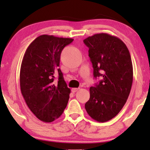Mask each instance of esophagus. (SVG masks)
<instances>
[{"label": "esophagus", "mask_w": 150, "mask_h": 150, "mask_svg": "<svg viewBox=\"0 0 150 150\" xmlns=\"http://www.w3.org/2000/svg\"><path fill=\"white\" fill-rule=\"evenodd\" d=\"M79 89H80V88H73V89H72V92H73V93H75V92H77Z\"/></svg>", "instance_id": "34e87169"}]
</instances>
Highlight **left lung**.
Masks as SVG:
<instances>
[{"label":"left lung","instance_id":"8db88e82","mask_svg":"<svg viewBox=\"0 0 150 150\" xmlns=\"http://www.w3.org/2000/svg\"><path fill=\"white\" fill-rule=\"evenodd\" d=\"M84 43L89 48L94 77H102L89 89L85 109L92 119L104 123L114 118L128 99L133 79L131 57L124 42L111 34H95Z\"/></svg>","mask_w":150,"mask_h":150}]
</instances>
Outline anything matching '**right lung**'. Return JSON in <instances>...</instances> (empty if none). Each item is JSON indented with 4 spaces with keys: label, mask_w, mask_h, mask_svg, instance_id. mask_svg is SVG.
Instances as JSON below:
<instances>
[{
    "label": "right lung",
    "mask_w": 150,
    "mask_h": 150,
    "mask_svg": "<svg viewBox=\"0 0 150 150\" xmlns=\"http://www.w3.org/2000/svg\"><path fill=\"white\" fill-rule=\"evenodd\" d=\"M73 41L71 38L44 34L27 47L20 73L22 95L37 118L51 123L63 113L68 104L70 89L60 68L62 50ZM59 74L58 83L53 82Z\"/></svg>",
    "instance_id": "obj_1"
}]
</instances>
